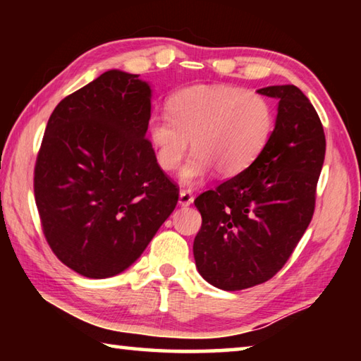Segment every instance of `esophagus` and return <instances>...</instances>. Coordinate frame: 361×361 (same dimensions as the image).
I'll list each match as a JSON object with an SVG mask.
<instances>
[{"instance_id": "1", "label": "esophagus", "mask_w": 361, "mask_h": 361, "mask_svg": "<svg viewBox=\"0 0 361 361\" xmlns=\"http://www.w3.org/2000/svg\"><path fill=\"white\" fill-rule=\"evenodd\" d=\"M194 202V197L191 191H186V189H183V191H180V195H178V204L181 207H188L191 205Z\"/></svg>"}]
</instances>
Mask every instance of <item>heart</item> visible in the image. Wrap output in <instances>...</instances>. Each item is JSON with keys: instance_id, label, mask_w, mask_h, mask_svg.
I'll return each mask as SVG.
<instances>
[{"instance_id": "obj_1", "label": "heart", "mask_w": 361, "mask_h": 361, "mask_svg": "<svg viewBox=\"0 0 361 361\" xmlns=\"http://www.w3.org/2000/svg\"><path fill=\"white\" fill-rule=\"evenodd\" d=\"M167 114H152L148 137L159 167L178 169L191 140L194 152L180 172L185 186L205 180L213 170L235 176L266 149L276 127L271 100L229 84L181 89L167 102Z\"/></svg>"}]
</instances>
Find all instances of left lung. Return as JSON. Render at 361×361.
<instances>
[{
    "mask_svg": "<svg viewBox=\"0 0 361 361\" xmlns=\"http://www.w3.org/2000/svg\"><path fill=\"white\" fill-rule=\"evenodd\" d=\"M256 92L279 100L266 149L245 172L194 200L202 215L192 247L195 267L224 291L264 283L288 261L312 219L325 161L320 118L296 85Z\"/></svg>",
    "mask_w": 361,
    "mask_h": 361,
    "instance_id": "obj_1",
    "label": "left lung"
}]
</instances>
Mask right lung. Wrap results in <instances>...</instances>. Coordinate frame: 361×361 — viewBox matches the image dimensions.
Instances as JSON below:
<instances>
[{"label":"right lung","mask_w":361,"mask_h":361,"mask_svg":"<svg viewBox=\"0 0 361 361\" xmlns=\"http://www.w3.org/2000/svg\"><path fill=\"white\" fill-rule=\"evenodd\" d=\"M138 76L109 70L60 102L36 161L47 243L89 279L129 269L178 202L145 138L152 89Z\"/></svg>","instance_id":"obj_1"}]
</instances>
